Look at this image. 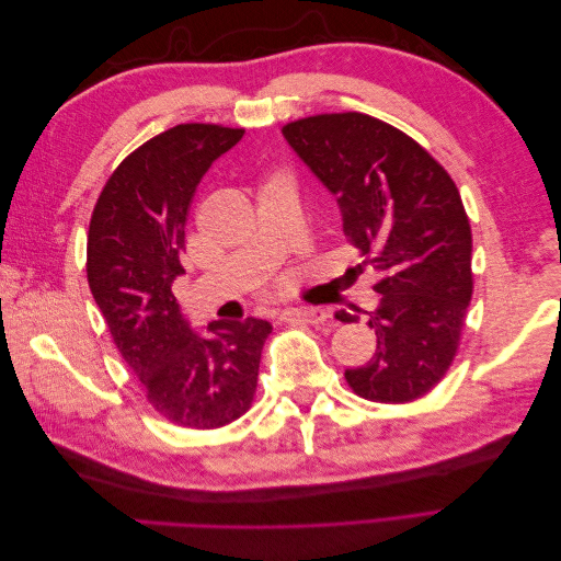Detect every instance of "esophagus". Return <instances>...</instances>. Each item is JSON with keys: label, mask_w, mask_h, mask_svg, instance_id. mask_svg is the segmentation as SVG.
Returning <instances> with one entry per match:
<instances>
[{"label": "esophagus", "mask_w": 561, "mask_h": 561, "mask_svg": "<svg viewBox=\"0 0 561 561\" xmlns=\"http://www.w3.org/2000/svg\"><path fill=\"white\" fill-rule=\"evenodd\" d=\"M330 318V311L322 307H304V309H293L285 311L283 320L287 322H307V325H322Z\"/></svg>", "instance_id": "obj_1"}]
</instances>
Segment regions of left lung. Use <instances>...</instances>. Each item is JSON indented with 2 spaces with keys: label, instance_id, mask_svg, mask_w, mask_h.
I'll return each mask as SVG.
<instances>
[{
  "label": "left lung",
  "instance_id": "1",
  "mask_svg": "<svg viewBox=\"0 0 561 561\" xmlns=\"http://www.w3.org/2000/svg\"><path fill=\"white\" fill-rule=\"evenodd\" d=\"M283 138L336 198L346 239L379 274L377 353L344 371L348 386L388 404L426 396L454 360L472 295V236L454 180L402 130L358 112L301 118Z\"/></svg>",
  "mask_w": 561,
  "mask_h": 561
}]
</instances>
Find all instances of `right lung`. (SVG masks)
<instances>
[{"mask_svg": "<svg viewBox=\"0 0 561 561\" xmlns=\"http://www.w3.org/2000/svg\"><path fill=\"white\" fill-rule=\"evenodd\" d=\"M243 128L182 124L135 149L100 194L87 274L118 353L159 414L219 428L250 410L271 322L213 320L196 332L173 295L190 203Z\"/></svg>", "mask_w": 561, "mask_h": 561, "instance_id": "add662e5", "label": "right lung"}]
</instances>
